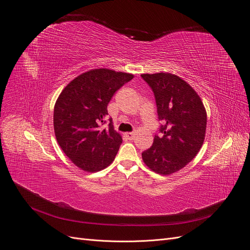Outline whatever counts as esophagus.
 <instances>
[{"instance_id":"esophagus-1","label":"esophagus","mask_w":250,"mask_h":250,"mask_svg":"<svg viewBox=\"0 0 250 250\" xmlns=\"http://www.w3.org/2000/svg\"><path fill=\"white\" fill-rule=\"evenodd\" d=\"M125 136L126 139L129 140V141H132V140L135 139V133H126Z\"/></svg>"}]
</instances>
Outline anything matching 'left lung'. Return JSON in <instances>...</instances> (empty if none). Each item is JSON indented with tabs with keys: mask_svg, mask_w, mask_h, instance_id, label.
Instances as JSON below:
<instances>
[{
	"mask_svg": "<svg viewBox=\"0 0 250 250\" xmlns=\"http://www.w3.org/2000/svg\"><path fill=\"white\" fill-rule=\"evenodd\" d=\"M152 89L158 120L162 122L153 145L142 153L153 171L168 175L190 162L201 150L206 135L207 112L196 92L169 73L142 74Z\"/></svg>",
	"mask_w": 250,
	"mask_h": 250,
	"instance_id": "8db88e82",
	"label": "left lung"
}]
</instances>
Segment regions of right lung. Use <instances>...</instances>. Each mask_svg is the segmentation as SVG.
Returning <instances> with one entry per match:
<instances>
[{
  "instance_id": "add662e5",
  "label": "right lung",
  "mask_w": 250,
  "mask_h": 250,
  "mask_svg": "<svg viewBox=\"0 0 250 250\" xmlns=\"http://www.w3.org/2000/svg\"><path fill=\"white\" fill-rule=\"evenodd\" d=\"M132 74L95 69L75 78L60 94L54 109L59 145L84 171L95 172L115 158L123 139L107 120V105L115 92L129 82ZM110 124L107 129L100 125Z\"/></svg>"
}]
</instances>
